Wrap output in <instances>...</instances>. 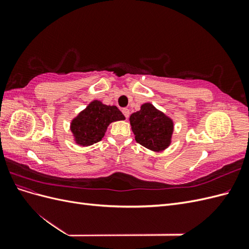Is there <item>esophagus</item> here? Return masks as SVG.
Masks as SVG:
<instances>
[{
    "instance_id": "obj_1",
    "label": "esophagus",
    "mask_w": 249,
    "mask_h": 249,
    "mask_svg": "<svg viewBox=\"0 0 249 249\" xmlns=\"http://www.w3.org/2000/svg\"><path fill=\"white\" fill-rule=\"evenodd\" d=\"M122 111H123V113H124V117H125V118H129V116H130V110L126 109V108H124Z\"/></svg>"
}]
</instances>
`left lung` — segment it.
<instances>
[{
  "label": "left lung",
  "instance_id": "left-lung-1",
  "mask_svg": "<svg viewBox=\"0 0 249 249\" xmlns=\"http://www.w3.org/2000/svg\"><path fill=\"white\" fill-rule=\"evenodd\" d=\"M130 123L135 140L142 146L159 152L169 145L172 122L152 104L142 105L140 111L130 116Z\"/></svg>",
  "mask_w": 249,
  "mask_h": 249
}]
</instances>
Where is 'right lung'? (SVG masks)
Here are the masks:
<instances>
[{
    "label": "right lung",
    "mask_w": 249,
    "mask_h": 249,
    "mask_svg": "<svg viewBox=\"0 0 249 249\" xmlns=\"http://www.w3.org/2000/svg\"><path fill=\"white\" fill-rule=\"evenodd\" d=\"M123 119L124 116L117 107L94 101L72 120L71 129L78 144L87 146L101 141L112 122Z\"/></svg>",
    "instance_id": "add662e5"
}]
</instances>
